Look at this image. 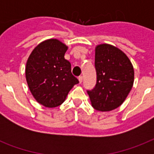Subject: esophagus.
I'll use <instances>...</instances> for the list:
<instances>
[{"label": "esophagus", "mask_w": 154, "mask_h": 154, "mask_svg": "<svg viewBox=\"0 0 154 154\" xmlns=\"http://www.w3.org/2000/svg\"><path fill=\"white\" fill-rule=\"evenodd\" d=\"M78 80H79V82H80V83H82V81H83V77H82V76H81V77H78Z\"/></svg>", "instance_id": "obj_1"}]
</instances>
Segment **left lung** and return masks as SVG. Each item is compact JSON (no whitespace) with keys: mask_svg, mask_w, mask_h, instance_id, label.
Listing matches in <instances>:
<instances>
[{"mask_svg":"<svg viewBox=\"0 0 154 154\" xmlns=\"http://www.w3.org/2000/svg\"><path fill=\"white\" fill-rule=\"evenodd\" d=\"M96 86L88 91L92 106L96 110L109 112L124 102L134 82V69L124 52L112 45L95 47Z\"/></svg>","mask_w":154,"mask_h":154,"instance_id":"obj_1","label":"left lung"}]
</instances>
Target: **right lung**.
I'll use <instances>...</instances> for the list:
<instances>
[{
	"label": "right lung",
	"mask_w": 154,
	"mask_h": 154,
	"mask_svg": "<svg viewBox=\"0 0 154 154\" xmlns=\"http://www.w3.org/2000/svg\"><path fill=\"white\" fill-rule=\"evenodd\" d=\"M68 46L57 39H48L35 47L28 58L25 78L37 102L47 108L60 105L78 80L65 59Z\"/></svg>",
	"instance_id": "obj_1"
}]
</instances>
